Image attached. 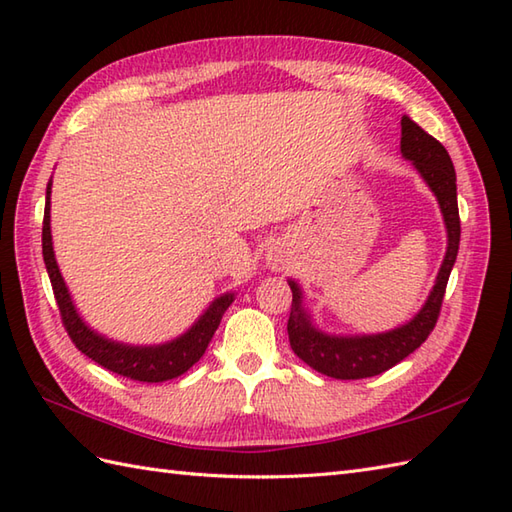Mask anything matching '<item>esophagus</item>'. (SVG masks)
<instances>
[{"mask_svg": "<svg viewBox=\"0 0 512 512\" xmlns=\"http://www.w3.org/2000/svg\"><path fill=\"white\" fill-rule=\"evenodd\" d=\"M270 268L281 270V268H284V262H281V259H277V257H270Z\"/></svg>", "mask_w": 512, "mask_h": 512, "instance_id": "obj_1", "label": "esophagus"}]
</instances>
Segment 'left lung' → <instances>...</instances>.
Masks as SVG:
<instances>
[{"mask_svg": "<svg viewBox=\"0 0 512 512\" xmlns=\"http://www.w3.org/2000/svg\"><path fill=\"white\" fill-rule=\"evenodd\" d=\"M400 151L402 156L413 162L424 182L438 198L440 211L447 224V255L440 266L429 299L424 301L422 310L409 323L396 330L383 334H363V336H334L317 330L310 321V314L301 306V288L297 281H288L292 290V310L288 319V339L290 347L303 363H308L319 374L358 380L387 372V369L407 358L413 350L427 341L440 317L444 290L458 257L460 248V211H458V187H455V169L449 151L429 136L422 127L402 116L400 121Z\"/></svg>", "mask_w": 512, "mask_h": 512, "instance_id": "1", "label": "left lung"}]
</instances>
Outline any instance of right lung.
<instances>
[{"instance_id":"right-lung-1","label":"right lung","mask_w":512,"mask_h":512,"mask_svg":"<svg viewBox=\"0 0 512 512\" xmlns=\"http://www.w3.org/2000/svg\"><path fill=\"white\" fill-rule=\"evenodd\" d=\"M50 184L46 189V211H43V231H41V246H43V262L48 268V277L52 284L54 299H57L59 314L63 321V328L68 332L72 343L79 350L92 358L94 363L110 369L114 374H121L125 378L138 380V383H162V380H171L182 376L187 369H191L200 361L202 354L209 347L217 325L222 321V314L231 306L235 295L226 292V295L217 297L202 317L191 325V330L184 332L178 339L162 345H125L116 343L112 339H105L99 332L90 330L85 321L76 312L72 297L65 281L59 273L57 259H54L52 250V235H50Z\"/></svg>"}]
</instances>
